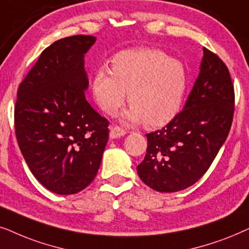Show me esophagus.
Returning <instances> with one entry per match:
<instances>
[{
	"label": "esophagus",
	"instance_id": "34e87169",
	"mask_svg": "<svg viewBox=\"0 0 249 249\" xmlns=\"http://www.w3.org/2000/svg\"><path fill=\"white\" fill-rule=\"evenodd\" d=\"M125 134H126V132L123 130V128L118 127V126H114V127L110 128V133H109V138H110V139H117V138L124 137Z\"/></svg>",
	"mask_w": 249,
	"mask_h": 249
}]
</instances>
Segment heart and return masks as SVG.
<instances>
[{"mask_svg": "<svg viewBox=\"0 0 249 249\" xmlns=\"http://www.w3.org/2000/svg\"><path fill=\"white\" fill-rule=\"evenodd\" d=\"M188 89L187 69L181 61L156 49L125 50L111 60V71L99 68L92 79L94 100L108 115L124 105L121 116L127 125L147 122L150 126L167 124L178 114Z\"/></svg>", "mask_w": 249, "mask_h": 249, "instance_id": "obj_1", "label": "heart"}]
</instances>
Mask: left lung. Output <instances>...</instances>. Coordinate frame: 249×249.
<instances>
[{
  "instance_id": "8db88e82",
  "label": "left lung",
  "mask_w": 249,
  "mask_h": 249,
  "mask_svg": "<svg viewBox=\"0 0 249 249\" xmlns=\"http://www.w3.org/2000/svg\"><path fill=\"white\" fill-rule=\"evenodd\" d=\"M199 74L181 112L161 130L147 134L138 174L159 192H177L199 180L227 140L234 92L230 72L216 54L203 49Z\"/></svg>"
}]
</instances>
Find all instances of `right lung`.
I'll use <instances>...</instances> for the list:
<instances>
[{
	"label": "right lung",
	"mask_w": 249,
	"mask_h": 249,
	"mask_svg": "<svg viewBox=\"0 0 249 249\" xmlns=\"http://www.w3.org/2000/svg\"><path fill=\"white\" fill-rule=\"evenodd\" d=\"M94 36L58 39L39 55L19 86L16 137L33 175L57 195L85 189L100 167L108 121L85 98V54Z\"/></svg>",
	"instance_id": "add662e5"
}]
</instances>
